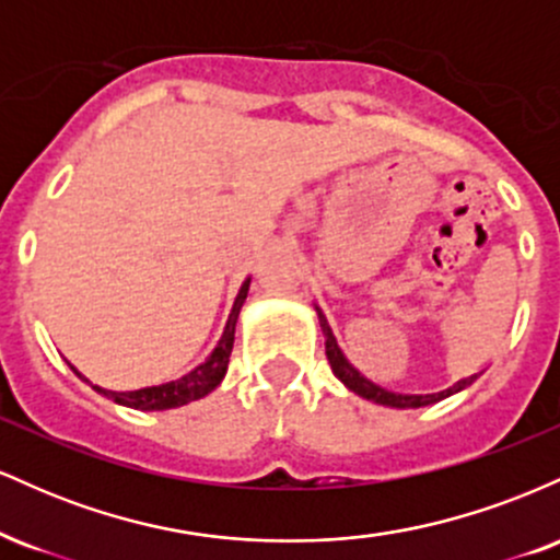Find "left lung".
<instances>
[{
    "label": "left lung",
    "instance_id": "1",
    "mask_svg": "<svg viewBox=\"0 0 560 560\" xmlns=\"http://www.w3.org/2000/svg\"><path fill=\"white\" fill-rule=\"evenodd\" d=\"M316 316H318L320 331H324L326 358H329V365H331L334 376H337L347 389L355 392L358 397H363V400H371V402H376V405H387V408H423V405H434V402L445 400V397L455 395V392H460V389H466V387H471V384L477 382V374H474V376H468V378H460V382H455L453 387H447V389H442V392H432V395H402V392H392V389L378 387V384L371 382V378H365L361 371L355 369V365L347 361L345 352L339 350L337 337H334L329 320H326V316H324V313H320L318 305H316Z\"/></svg>",
    "mask_w": 560,
    "mask_h": 560
}]
</instances>
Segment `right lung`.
Returning <instances> with one entry per match:
<instances>
[{
	"label": "right lung",
	"instance_id": "obj_1",
	"mask_svg": "<svg viewBox=\"0 0 560 560\" xmlns=\"http://www.w3.org/2000/svg\"><path fill=\"white\" fill-rule=\"evenodd\" d=\"M247 292H249V279H244L240 287V294H236L234 305H231L229 320L226 326H223V334L221 339H218L215 350L205 358V363H199L197 369H191L189 374L176 378V382H165V384H155V387H141L131 392H113V389L100 387V384H92L86 376L79 374L73 365H70V369H73V374L83 378V382L92 384L94 392H100V395L110 397V400L133 410H171V408H182V405H189L195 400H202V397L210 395V392L223 382V376H226L231 347H234L236 318H240V311L244 300H247Z\"/></svg>",
	"mask_w": 560,
	"mask_h": 560
}]
</instances>
